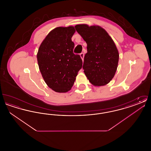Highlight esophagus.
I'll return each instance as SVG.
<instances>
[{"label":"esophagus","mask_w":151,"mask_h":151,"mask_svg":"<svg viewBox=\"0 0 151 151\" xmlns=\"http://www.w3.org/2000/svg\"><path fill=\"white\" fill-rule=\"evenodd\" d=\"M80 57H81V58L82 59V60H84V54L83 52H81V53H80Z\"/></svg>","instance_id":"obj_1"}]
</instances>
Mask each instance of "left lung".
<instances>
[{"label":"left lung","instance_id":"obj_1","mask_svg":"<svg viewBox=\"0 0 151 151\" xmlns=\"http://www.w3.org/2000/svg\"><path fill=\"white\" fill-rule=\"evenodd\" d=\"M75 29L87 44L83 68L90 83L103 86L114 78L119 60V52L113 40L100 26L76 25Z\"/></svg>","mask_w":151,"mask_h":151}]
</instances>
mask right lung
Wrapping results in <instances>:
<instances>
[{
	"label": "right lung",
	"mask_w": 151,
	"mask_h": 151,
	"mask_svg": "<svg viewBox=\"0 0 151 151\" xmlns=\"http://www.w3.org/2000/svg\"><path fill=\"white\" fill-rule=\"evenodd\" d=\"M72 26L52 30L41 43L37 58L40 72L48 86L56 92L65 93L73 86L83 61L73 54Z\"/></svg>",
	"instance_id": "add662e5"
}]
</instances>
